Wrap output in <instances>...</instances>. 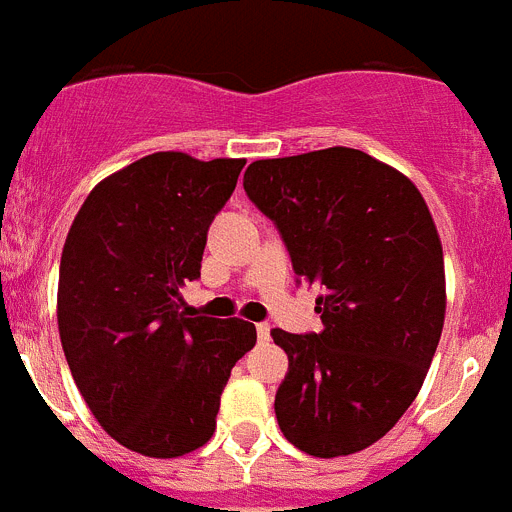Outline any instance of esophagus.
Masks as SVG:
<instances>
[{"instance_id":"1","label":"esophagus","mask_w":512,"mask_h":512,"mask_svg":"<svg viewBox=\"0 0 512 512\" xmlns=\"http://www.w3.org/2000/svg\"><path fill=\"white\" fill-rule=\"evenodd\" d=\"M256 336H259L261 343H266L271 338V325L269 323H259L256 325Z\"/></svg>"}]
</instances>
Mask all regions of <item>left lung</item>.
<instances>
[{
	"mask_svg": "<svg viewBox=\"0 0 512 512\" xmlns=\"http://www.w3.org/2000/svg\"><path fill=\"white\" fill-rule=\"evenodd\" d=\"M297 277L320 289L323 330H271L289 356L274 410L318 459L377 443L418 397L446 315L443 248L408 176L356 148L261 158L243 176Z\"/></svg>",
	"mask_w": 512,
	"mask_h": 512,
	"instance_id": "1",
	"label": "left lung"
}]
</instances>
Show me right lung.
<instances>
[{"label":"right lung","mask_w":512,"mask_h":512,"mask_svg":"<svg viewBox=\"0 0 512 512\" xmlns=\"http://www.w3.org/2000/svg\"><path fill=\"white\" fill-rule=\"evenodd\" d=\"M246 158H138L76 212L58 271V333L71 377L117 443L153 459L215 433L230 369L256 343L241 318H192L179 289L200 277L207 228Z\"/></svg>","instance_id":"add662e5"}]
</instances>
